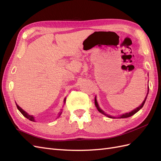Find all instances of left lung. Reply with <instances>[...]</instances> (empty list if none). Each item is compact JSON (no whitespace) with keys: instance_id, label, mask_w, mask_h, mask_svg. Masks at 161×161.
<instances>
[{"instance_id":"1","label":"left lung","mask_w":161,"mask_h":161,"mask_svg":"<svg viewBox=\"0 0 161 161\" xmlns=\"http://www.w3.org/2000/svg\"><path fill=\"white\" fill-rule=\"evenodd\" d=\"M148 91H149V88H148V92H147V97H146V98H145V99L144 100V101H143V103L141 104L138 108H137L136 109H134L133 111H131V112H130V113H126V114H123V115H121L120 117H119V118H129V117H130V116H131V115H134L136 113H137V112L142 108L143 107V105H144V103H145V101H146V100H147V95H148ZM95 106H96V108H97V109H98V111L100 112V113H101V114H103V115H107L108 117H109V118H114V117H111V116H110V115H107V114H105L104 112H103V111H102L100 108H99V105H98V104H97V100H96V98L95 99Z\"/></svg>"}]
</instances>
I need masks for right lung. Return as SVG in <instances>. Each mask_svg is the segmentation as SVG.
I'll use <instances>...</instances> for the list:
<instances>
[{"mask_svg": "<svg viewBox=\"0 0 161 161\" xmlns=\"http://www.w3.org/2000/svg\"><path fill=\"white\" fill-rule=\"evenodd\" d=\"M65 101H66V98L64 99V103H65ZM16 105H17V109H19V111H20L21 112V113L22 114V115L24 116V117H25V118H27L28 119H30V121H34V118H33V117L32 116V115H29L27 113V112H25V111H24V110H23L21 108H20V107H19L17 103H16ZM60 114H61V112H60V114H59V115H60Z\"/></svg>", "mask_w": 161, "mask_h": 161, "instance_id": "obj_1", "label": "right lung"}]
</instances>
